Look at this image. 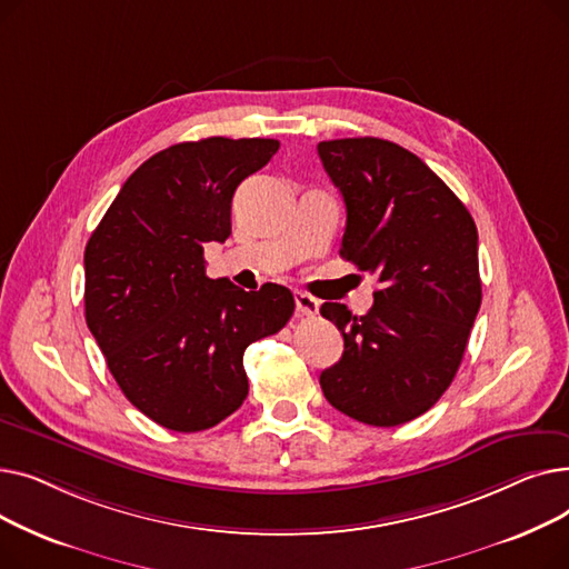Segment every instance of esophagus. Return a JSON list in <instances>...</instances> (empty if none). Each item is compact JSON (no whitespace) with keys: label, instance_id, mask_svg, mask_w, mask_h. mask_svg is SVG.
I'll return each mask as SVG.
<instances>
[{"label":"esophagus","instance_id":"obj_1","mask_svg":"<svg viewBox=\"0 0 569 569\" xmlns=\"http://www.w3.org/2000/svg\"><path fill=\"white\" fill-rule=\"evenodd\" d=\"M295 305H297V313H300L302 318H311L318 313V300L307 292H295Z\"/></svg>","mask_w":569,"mask_h":569}]
</instances>
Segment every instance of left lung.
I'll list each match as a JSON object with an SVG mask.
<instances>
[{
  "label": "left lung",
  "instance_id": "obj_1",
  "mask_svg": "<svg viewBox=\"0 0 569 569\" xmlns=\"http://www.w3.org/2000/svg\"><path fill=\"white\" fill-rule=\"evenodd\" d=\"M346 202L341 258L378 281L373 307L352 316L325 302L343 337L320 373L325 399L357 422L397 427L450 387L482 305L477 228L466 204L408 149L380 138L318 142Z\"/></svg>",
  "mask_w": 569,
  "mask_h": 569
}]
</instances>
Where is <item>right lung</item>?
Returning a JSON list of instances; mask_svg holds the SVG:
<instances>
[{
    "label": "right lung",
    "instance_id": "obj_1",
    "mask_svg": "<svg viewBox=\"0 0 569 569\" xmlns=\"http://www.w3.org/2000/svg\"><path fill=\"white\" fill-rule=\"evenodd\" d=\"M272 138H204L147 159L84 247V320L124 397L157 425L196 433L244 403V350L283 330L292 292H244L204 274L226 242L242 179L277 154Z\"/></svg>",
    "mask_w": 569,
    "mask_h": 569
}]
</instances>
